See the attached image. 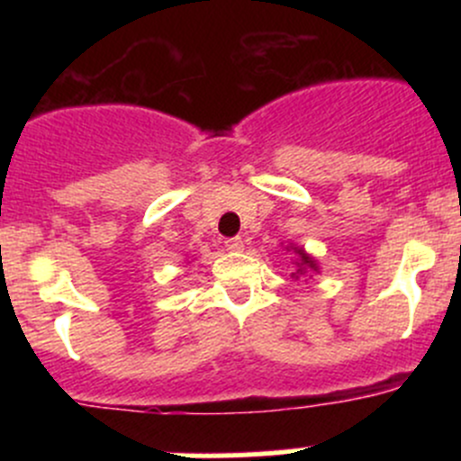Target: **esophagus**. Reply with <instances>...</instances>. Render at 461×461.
I'll return each mask as SVG.
<instances>
[{
	"label": "esophagus",
	"mask_w": 461,
	"mask_h": 461,
	"mask_svg": "<svg viewBox=\"0 0 461 461\" xmlns=\"http://www.w3.org/2000/svg\"><path fill=\"white\" fill-rule=\"evenodd\" d=\"M225 248L230 249V252H240V249H243V239H240V236H234V239H227L225 240Z\"/></svg>",
	"instance_id": "34e87169"
}]
</instances>
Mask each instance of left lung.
Listing matches in <instances>:
<instances>
[{
    "instance_id": "obj_1",
    "label": "left lung",
    "mask_w": 461,
    "mask_h": 461,
    "mask_svg": "<svg viewBox=\"0 0 461 461\" xmlns=\"http://www.w3.org/2000/svg\"><path fill=\"white\" fill-rule=\"evenodd\" d=\"M294 252L296 254H299V263H296V267H299V269H296V278H299V274H305V269H314V265H317V263H314V260L312 258H310V257H305V254H303V249H296L294 248Z\"/></svg>"
}]
</instances>
